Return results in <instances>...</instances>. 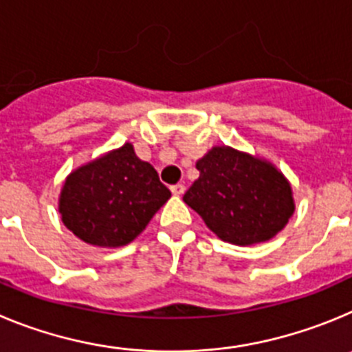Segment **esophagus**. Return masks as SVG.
Masks as SVG:
<instances>
[{
    "instance_id": "esophagus-1",
    "label": "esophagus",
    "mask_w": 352,
    "mask_h": 352,
    "mask_svg": "<svg viewBox=\"0 0 352 352\" xmlns=\"http://www.w3.org/2000/svg\"><path fill=\"white\" fill-rule=\"evenodd\" d=\"M172 192L175 196H182L184 195V191H186V186H184V184H175V186H172Z\"/></svg>"
}]
</instances>
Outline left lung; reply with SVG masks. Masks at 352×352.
I'll use <instances>...</instances> for the list:
<instances>
[{"instance_id": "8db88e82", "label": "left lung", "mask_w": 352, "mask_h": 352, "mask_svg": "<svg viewBox=\"0 0 352 352\" xmlns=\"http://www.w3.org/2000/svg\"><path fill=\"white\" fill-rule=\"evenodd\" d=\"M196 170L199 177L184 204L223 242L242 247L267 242L293 215L289 180L268 160L215 145L196 161Z\"/></svg>"}]
</instances>
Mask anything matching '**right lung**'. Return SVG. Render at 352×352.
Instances as JSON below:
<instances>
[{"label": "right lung", "mask_w": 352, "mask_h": 352, "mask_svg": "<svg viewBox=\"0 0 352 352\" xmlns=\"http://www.w3.org/2000/svg\"><path fill=\"white\" fill-rule=\"evenodd\" d=\"M170 196L153 164L126 142L69 173L58 207L63 224L82 242L117 249L137 239Z\"/></svg>", "instance_id": "1"}]
</instances>
